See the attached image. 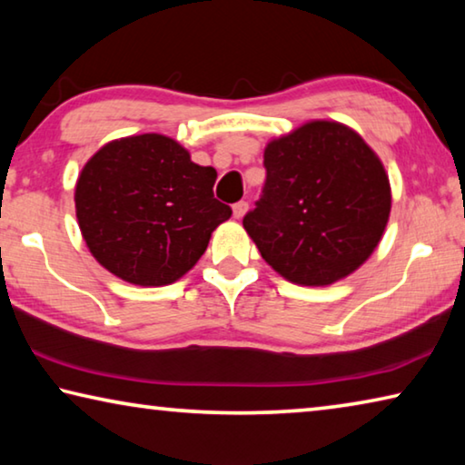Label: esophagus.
<instances>
[{"label": "esophagus", "instance_id": "34e87169", "mask_svg": "<svg viewBox=\"0 0 465 465\" xmlns=\"http://www.w3.org/2000/svg\"><path fill=\"white\" fill-rule=\"evenodd\" d=\"M246 211H248V203L246 201H240V203L233 204V217L235 219H242L243 215H246Z\"/></svg>", "mask_w": 465, "mask_h": 465}]
</instances>
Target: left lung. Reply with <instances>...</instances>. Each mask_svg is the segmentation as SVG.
Listing matches in <instances>:
<instances>
[{
    "instance_id": "obj_1",
    "label": "left lung",
    "mask_w": 465,
    "mask_h": 465,
    "mask_svg": "<svg viewBox=\"0 0 465 465\" xmlns=\"http://www.w3.org/2000/svg\"><path fill=\"white\" fill-rule=\"evenodd\" d=\"M266 183L243 230L281 277L324 287L349 277L380 243L391 188L357 131L312 121L264 147Z\"/></svg>"
}]
</instances>
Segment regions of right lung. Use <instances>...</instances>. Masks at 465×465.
Masks as SVG:
<instances>
[{"label":"right lung","instance_id":"right-lung-1","mask_svg":"<svg viewBox=\"0 0 465 465\" xmlns=\"http://www.w3.org/2000/svg\"><path fill=\"white\" fill-rule=\"evenodd\" d=\"M217 172L166 135L114 139L85 163L75 215L92 256L133 285L162 287L199 262L232 217L213 196Z\"/></svg>","mask_w":465,"mask_h":465}]
</instances>
